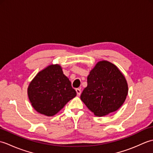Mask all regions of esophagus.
<instances>
[{
	"instance_id": "obj_1",
	"label": "esophagus",
	"mask_w": 153,
	"mask_h": 153,
	"mask_svg": "<svg viewBox=\"0 0 153 153\" xmlns=\"http://www.w3.org/2000/svg\"><path fill=\"white\" fill-rule=\"evenodd\" d=\"M76 91L77 93V96H79L81 95V93H82V91H81L80 89H76Z\"/></svg>"
}]
</instances>
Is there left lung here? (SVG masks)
Segmentation results:
<instances>
[{
	"mask_svg": "<svg viewBox=\"0 0 153 153\" xmlns=\"http://www.w3.org/2000/svg\"><path fill=\"white\" fill-rule=\"evenodd\" d=\"M128 93V83L121 71L114 64L102 60L90 71L80 98L95 116H103L118 110Z\"/></svg>",
	"mask_w": 153,
	"mask_h": 153,
	"instance_id": "1",
	"label": "left lung"
}]
</instances>
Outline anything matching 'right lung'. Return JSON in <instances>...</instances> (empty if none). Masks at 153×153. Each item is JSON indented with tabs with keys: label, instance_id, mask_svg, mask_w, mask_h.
<instances>
[{
	"label": "right lung",
	"instance_id": "right-lung-1",
	"mask_svg": "<svg viewBox=\"0 0 153 153\" xmlns=\"http://www.w3.org/2000/svg\"><path fill=\"white\" fill-rule=\"evenodd\" d=\"M27 95L39 113L53 116L76 96L69 79L59 64H51L34 77L29 84Z\"/></svg>",
	"mask_w": 153,
	"mask_h": 153
}]
</instances>
